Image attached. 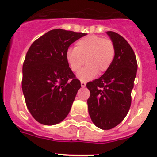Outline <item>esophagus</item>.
<instances>
[{"mask_svg":"<svg viewBox=\"0 0 157 157\" xmlns=\"http://www.w3.org/2000/svg\"><path fill=\"white\" fill-rule=\"evenodd\" d=\"M86 85V82H83V81L81 82V86H82V87H85Z\"/></svg>","mask_w":157,"mask_h":157,"instance_id":"esophagus-1","label":"esophagus"}]
</instances>
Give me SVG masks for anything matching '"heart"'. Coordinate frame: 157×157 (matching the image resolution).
I'll list each match as a JSON object with an SVG mask.
<instances>
[{
	"instance_id": "obj_1",
	"label": "heart",
	"mask_w": 157,
	"mask_h": 157,
	"mask_svg": "<svg viewBox=\"0 0 157 157\" xmlns=\"http://www.w3.org/2000/svg\"><path fill=\"white\" fill-rule=\"evenodd\" d=\"M116 54L114 43L109 38L98 35H88L76 42L75 48L66 52V60L73 72H78L84 65L86 66L78 74L82 81L94 78L98 74H103L112 65Z\"/></svg>"
}]
</instances>
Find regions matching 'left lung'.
I'll use <instances>...</instances> for the list:
<instances>
[{"mask_svg":"<svg viewBox=\"0 0 157 157\" xmlns=\"http://www.w3.org/2000/svg\"><path fill=\"white\" fill-rule=\"evenodd\" d=\"M107 34L114 43V59L103 75L86 84L90 92L87 100L89 114L102 130L116 127L128 113L138 69L135 54L125 38L116 32Z\"/></svg>","mask_w":157,"mask_h":157,"instance_id":"8db88e82","label":"left lung"}]
</instances>
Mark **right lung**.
I'll list each match as a JSON object with an SVG mask.
<instances>
[{"label":"right lung","instance_id":"right-lung-1","mask_svg":"<svg viewBox=\"0 0 157 157\" xmlns=\"http://www.w3.org/2000/svg\"><path fill=\"white\" fill-rule=\"evenodd\" d=\"M86 34L54 29L29 48L23 65L22 89L27 109L38 123L55 125L68 115L81 83L65 55L72 43Z\"/></svg>","mask_w":157,"mask_h":157}]
</instances>
